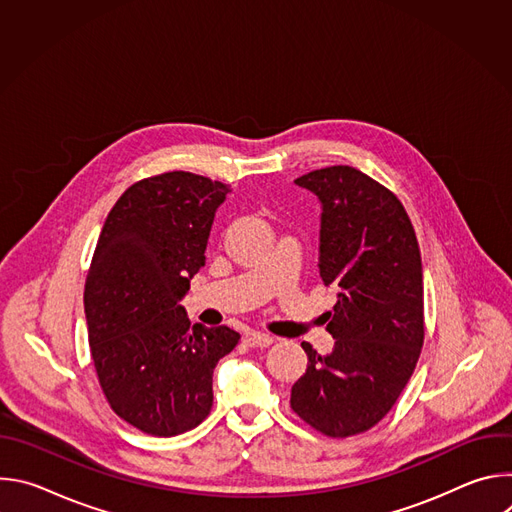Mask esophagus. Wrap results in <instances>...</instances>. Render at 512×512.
<instances>
[{
  "mask_svg": "<svg viewBox=\"0 0 512 512\" xmlns=\"http://www.w3.org/2000/svg\"><path fill=\"white\" fill-rule=\"evenodd\" d=\"M245 340H247L249 346H257V348H267L273 342V338L269 334H263V332H249L245 336Z\"/></svg>",
  "mask_w": 512,
  "mask_h": 512,
  "instance_id": "esophagus-1",
  "label": "esophagus"
}]
</instances>
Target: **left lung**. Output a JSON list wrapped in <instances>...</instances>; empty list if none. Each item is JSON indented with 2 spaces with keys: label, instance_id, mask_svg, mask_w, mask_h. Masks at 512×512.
Wrapping results in <instances>:
<instances>
[{
  "label": "left lung",
  "instance_id": "obj_1",
  "mask_svg": "<svg viewBox=\"0 0 512 512\" xmlns=\"http://www.w3.org/2000/svg\"><path fill=\"white\" fill-rule=\"evenodd\" d=\"M316 194L320 277L338 291L326 330L330 354H308L291 387V409L328 437L377 425L413 375L423 346V269L417 237L399 198L350 166L296 180Z\"/></svg>",
  "mask_w": 512,
  "mask_h": 512
}]
</instances>
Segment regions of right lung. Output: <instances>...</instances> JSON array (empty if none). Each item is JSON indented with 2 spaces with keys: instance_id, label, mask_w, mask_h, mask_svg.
<instances>
[{
  "instance_id": "add662e5",
  "label": "right lung",
  "mask_w": 512,
  "mask_h": 512,
  "mask_svg": "<svg viewBox=\"0 0 512 512\" xmlns=\"http://www.w3.org/2000/svg\"><path fill=\"white\" fill-rule=\"evenodd\" d=\"M229 192L166 172L129 186L103 225L85 285L89 346L111 409L143 433L172 437L202 423L216 362L239 344L227 326H190L180 306Z\"/></svg>"
}]
</instances>
